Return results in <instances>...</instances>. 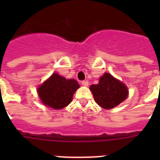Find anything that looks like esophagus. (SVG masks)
<instances>
[{
  "label": "esophagus",
  "instance_id": "1",
  "mask_svg": "<svg viewBox=\"0 0 160 160\" xmlns=\"http://www.w3.org/2000/svg\"><path fill=\"white\" fill-rule=\"evenodd\" d=\"M81 84H82L84 86H88V85H89V81H88V80H83L82 82H81Z\"/></svg>",
  "mask_w": 160,
  "mask_h": 160
}]
</instances>
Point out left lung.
<instances>
[{
  "mask_svg": "<svg viewBox=\"0 0 160 160\" xmlns=\"http://www.w3.org/2000/svg\"><path fill=\"white\" fill-rule=\"evenodd\" d=\"M95 101L104 109H112L119 105L128 96L127 87L110 74L105 73L97 85L90 87Z\"/></svg>",
  "mask_w": 160,
  "mask_h": 160,
  "instance_id": "8db88e82",
  "label": "left lung"
}]
</instances>
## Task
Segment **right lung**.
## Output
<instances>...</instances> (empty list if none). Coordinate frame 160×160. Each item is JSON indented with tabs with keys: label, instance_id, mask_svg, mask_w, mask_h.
<instances>
[{
	"label": "right lung",
	"instance_id": "right-lung-1",
	"mask_svg": "<svg viewBox=\"0 0 160 160\" xmlns=\"http://www.w3.org/2000/svg\"><path fill=\"white\" fill-rule=\"evenodd\" d=\"M79 87L80 85L74 79L66 80L54 73L38 88V94L44 105L60 109L71 102L73 95Z\"/></svg>",
	"mask_w": 160,
	"mask_h": 160
}]
</instances>
